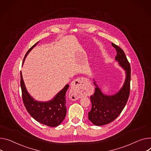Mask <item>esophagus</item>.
Returning a JSON list of instances; mask_svg holds the SVG:
<instances>
[{
    "label": "esophagus",
    "mask_w": 151,
    "mask_h": 151,
    "mask_svg": "<svg viewBox=\"0 0 151 151\" xmlns=\"http://www.w3.org/2000/svg\"><path fill=\"white\" fill-rule=\"evenodd\" d=\"M87 79L84 78H79L75 79L71 83V91L70 92V95L73 97L75 99H77L81 97L82 90L86 87V83Z\"/></svg>",
    "instance_id": "1"
}]
</instances>
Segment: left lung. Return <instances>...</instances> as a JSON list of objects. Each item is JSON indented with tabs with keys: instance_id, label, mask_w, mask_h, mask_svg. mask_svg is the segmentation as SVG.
<instances>
[{
	"instance_id": "obj_1",
	"label": "left lung",
	"mask_w": 151,
	"mask_h": 151,
	"mask_svg": "<svg viewBox=\"0 0 151 151\" xmlns=\"http://www.w3.org/2000/svg\"><path fill=\"white\" fill-rule=\"evenodd\" d=\"M115 48V60L126 72V79L123 87L113 95L103 94L95 81V91L90 96L92 102L91 110L88 113V119L96 126H103L115 120L124 108L130 94V65L123 50L112 43Z\"/></svg>"
}]
</instances>
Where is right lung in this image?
I'll return each mask as SVG.
<instances>
[{
	"label": "right lung",
	"mask_w": 151,
	"mask_h": 151,
	"mask_svg": "<svg viewBox=\"0 0 151 151\" xmlns=\"http://www.w3.org/2000/svg\"><path fill=\"white\" fill-rule=\"evenodd\" d=\"M30 48L25 55L24 60L29 52L37 45ZM21 87L24 106L29 114L39 123L50 127H56L61 124L66 116L65 93L69 85L67 84L52 100L45 102L37 101L30 96L26 89L21 72Z\"/></svg>",
	"instance_id": "obj_1"
}]
</instances>
